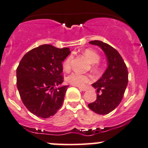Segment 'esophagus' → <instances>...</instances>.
I'll return each mask as SVG.
<instances>
[{
	"instance_id": "1",
	"label": "esophagus",
	"mask_w": 148,
	"mask_h": 148,
	"mask_svg": "<svg viewBox=\"0 0 148 148\" xmlns=\"http://www.w3.org/2000/svg\"><path fill=\"white\" fill-rule=\"evenodd\" d=\"M79 89L81 91H83V92H85V91L87 90V89H86V88L81 87V86H79Z\"/></svg>"
}]
</instances>
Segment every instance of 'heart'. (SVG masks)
<instances>
[{"instance_id": "b5f03b06", "label": "heart", "mask_w": 148, "mask_h": 148, "mask_svg": "<svg viewBox=\"0 0 148 148\" xmlns=\"http://www.w3.org/2000/svg\"><path fill=\"white\" fill-rule=\"evenodd\" d=\"M84 54L86 59L92 63V69L95 71H99L100 70V65L99 62L100 60V55L95 50L92 49H86L84 51ZM72 55H69L65 59L62 64V67L65 71H69L71 69ZM67 82L71 84L77 86H83L86 83L91 82V78L87 75L79 74L77 72H73L67 77Z\"/></svg>"}]
</instances>
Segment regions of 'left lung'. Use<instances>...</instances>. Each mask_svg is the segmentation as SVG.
I'll use <instances>...</instances> for the list:
<instances>
[{"mask_svg": "<svg viewBox=\"0 0 148 148\" xmlns=\"http://www.w3.org/2000/svg\"><path fill=\"white\" fill-rule=\"evenodd\" d=\"M89 44L99 46L104 51L108 67L102 77L92 84L97 93L101 94H97V99L88 107L95 113L107 114L113 111L123 98L128 82L127 68L119 52L112 46L98 40Z\"/></svg>", "mask_w": 148, "mask_h": 148, "instance_id": "1", "label": "left lung"}]
</instances>
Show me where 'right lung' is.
<instances>
[{
    "instance_id": "1",
    "label": "right lung",
    "mask_w": 148,
    "mask_h": 148,
    "mask_svg": "<svg viewBox=\"0 0 148 148\" xmlns=\"http://www.w3.org/2000/svg\"><path fill=\"white\" fill-rule=\"evenodd\" d=\"M71 53L44 44L27 52L16 69V84L21 100L32 114L49 118L63 104L67 87L54 86L64 82L62 62Z\"/></svg>"
}]
</instances>
